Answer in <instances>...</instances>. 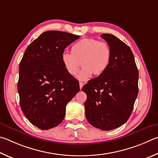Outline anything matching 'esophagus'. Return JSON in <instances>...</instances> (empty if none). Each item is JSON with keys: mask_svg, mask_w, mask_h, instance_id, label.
Here are the masks:
<instances>
[{"mask_svg": "<svg viewBox=\"0 0 158 158\" xmlns=\"http://www.w3.org/2000/svg\"><path fill=\"white\" fill-rule=\"evenodd\" d=\"M79 85H80V89L81 90V89H82V87H83V85H84V84L82 83V82H80V83H79Z\"/></svg>", "mask_w": 158, "mask_h": 158, "instance_id": "34e87169", "label": "esophagus"}]
</instances>
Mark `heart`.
I'll list each match as a JSON object with an SVG mask.
<instances>
[{"label":"heart","mask_w":158,"mask_h":158,"mask_svg":"<svg viewBox=\"0 0 158 158\" xmlns=\"http://www.w3.org/2000/svg\"><path fill=\"white\" fill-rule=\"evenodd\" d=\"M71 52H62L61 60L66 71L71 76L76 75L82 61V70L77 79L86 81L92 75L104 73L111 60V49L108 44L96 39L85 38L72 46Z\"/></svg>","instance_id":"heart-1"}]
</instances>
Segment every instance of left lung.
Here are the masks:
<instances>
[{"label": "left lung", "instance_id": "left-lung-1", "mask_svg": "<svg viewBox=\"0 0 158 158\" xmlns=\"http://www.w3.org/2000/svg\"><path fill=\"white\" fill-rule=\"evenodd\" d=\"M111 49V60L104 73L84 85L85 116L91 125L102 131L125 123L138 94L139 73L130 47L114 35L103 34Z\"/></svg>", "mask_w": 158, "mask_h": 158}]
</instances>
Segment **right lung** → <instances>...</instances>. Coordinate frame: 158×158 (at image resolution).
<instances>
[{
	"instance_id": "right-lung-1",
	"label": "right lung",
	"mask_w": 158,
	"mask_h": 158,
	"mask_svg": "<svg viewBox=\"0 0 158 158\" xmlns=\"http://www.w3.org/2000/svg\"><path fill=\"white\" fill-rule=\"evenodd\" d=\"M80 36L49 30L27 47L19 64L18 92L22 112L41 130L64 118L66 106L79 92V82L64 66L61 56Z\"/></svg>"
}]
</instances>
